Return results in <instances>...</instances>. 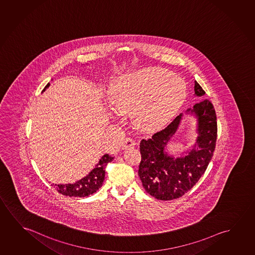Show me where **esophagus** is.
I'll return each mask as SVG.
<instances>
[{
    "label": "esophagus",
    "mask_w": 255,
    "mask_h": 255,
    "mask_svg": "<svg viewBox=\"0 0 255 255\" xmlns=\"http://www.w3.org/2000/svg\"><path fill=\"white\" fill-rule=\"evenodd\" d=\"M133 146H134V141H133L132 138H126L124 141H123V143H122L123 149H129Z\"/></svg>",
    "instance_id": "obj_1"
}]
</instances>
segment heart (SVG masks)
Returning a JSON list of instances; mask_svg holds the SVG:
<instances>
[{
	"label": "heart",
	"mask_w": 255,
	"mask_h": 255,
	"mask_svg": "<svg viewBox=\"0 0 255 255\" xmlns=\"http://www.w3.org/2000/svg\"><path fill=\"white\" fill-rule=\"evenodd\" d=\"M187 87L182 78L158 68L139 70L118 80L110 92V104L120 114L133 113L141 129H157L182 107Z\"/></svg>",
	"instance_id": "obj_1"
}]
</instances>
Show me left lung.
Instances as JSON below:
<instances>
[{"instance_id":"8db88e82","label":"left lung","mask_w":255,"mask_h":255,"mask_svg":"<svg viewBox=\"0 0 255 255\" xmlns=\"http://www.w3.org/2000/svg\"><path fill=\"white\" fill-rule=\"evenodd\" d=\"M195 96L206 92L195 81ZM185 114L196 119L198 136L191 149L180 156L168 153L167 144L176 133L183 119L178 115L165 129L140 142L141 160L138 174L144 190L158 200L179 198L194 186L212 159L217 138V122L214 106L208 99L189 108Z\"/></svg>"}]
</instances>
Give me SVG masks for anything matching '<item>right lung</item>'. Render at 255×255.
Masks as SVG:
<instances>
[{"label":"right lung","instance_id":"add662e5","mask_svg":"<svg viewBox=\"0 0 255 255\" xmlns=\"http://www.w3.org/2000/svg\"><path fill=\"white\" fill-rule=\"evenodd\" d=\"M49 83H48L44 89L42 90V93L46 89L49 88ZM114 157L110 156L109 154H105L97 166H95L91 172L87 174L85 177L81 178L78 182L74 183H67V184H54L53 186L57 189V191L61 194L68 196V197H77V198H85L89 197V195L93 194L97 192L103 185V182L105 180V166L114 160Z\"/></svg>","mask_w":255,"mask_h":255}]
</instances>
